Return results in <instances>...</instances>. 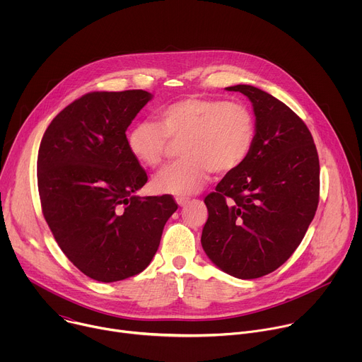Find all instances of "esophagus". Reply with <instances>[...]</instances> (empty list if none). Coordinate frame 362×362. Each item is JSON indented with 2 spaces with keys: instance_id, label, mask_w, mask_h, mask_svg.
I'll return each mask as SVG.
<instances>
[{
  "instance_id": "obj_1",
  "label": "esophagus",
  "mask_w": 362,
  "mask_h": 362,
  "mask_svg": "<svg viewBox=\"0 0 362 362\" xmlns=\"http://www.w3.org/2000/svg\"><path fill=\"white\" fill-rule=\"evenodd\" d=\"M176 202H177L179 206H182V208H183V206H186L190 200L187 197H176Z\"/></svg>"
}]
</instances>
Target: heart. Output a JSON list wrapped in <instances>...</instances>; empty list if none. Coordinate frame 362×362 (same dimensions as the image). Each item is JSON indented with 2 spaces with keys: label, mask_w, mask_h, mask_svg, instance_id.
<instances>
[{
  "label": "heart",
  "mask_w": 362,
  "mask_h": 362,
  "mask_svg": "<svg viewBox=\"0 0 362 362\" xmlns=\"http://www.w3.org/2000/svg\"><path fill=\"white\" fill-rule=\"evenodd\" d=\"M158 123L140 122L127 133L134 160L158 168L170 148L182 141L183 159L153 179L158 192L187 196L199 192L211 172L226 175L247 159L255 143V117L242 103L219 98H183L156 113Z\"/></svg>",
  "instance_id": "obj_1"
}]
</instances>
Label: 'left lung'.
Segmentation results:
<instances>
[{"label": "left lung", "instance_id": "left-lung-1", "mask_svg": "<svg viewBox=\"0 0 362 362\" xmlns=\"http://www.w3.org/2000/svg\"><path fill=\"white\" fill-rule=\"evenodd\" d=\"M253 107L255 143L247 159L204 197L209 216L202 247L239 279L285 264L313 222L320 199V160L311 132L282 101L247 84L226 87Z\"/></svg>", "mask_w": 362, "mask_h": 362}]
</instances>
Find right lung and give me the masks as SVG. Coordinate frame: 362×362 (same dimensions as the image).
I'll use <instances>...</instances> for the list:
<instances>
[{"instance_id":"1","label":"right lung","mask_w":362,"mask_h":362,"mask_svg":"<svg viewBox=\"0 0 362 362\" xmlns=\"http://www.w3.org/2000/svg\"><path fill=\"white\" fill-rule=\"evenodd\" d=\"M153 98L144 90L91 91L47 127L37 159L44 218L84 275L117 282L144 271L177 204L170 194H136L147 175L126 130Z\"/></svg>"}]
</instances>
